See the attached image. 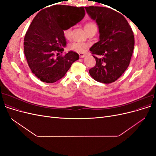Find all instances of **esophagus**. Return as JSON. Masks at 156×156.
I'll return each instance as SVG.
<instances>
[{
  "mask_svg": "<svg viewBox=\"0 0 156 156\" xmlns=\"http://www.w3.org/2000/svg\"><path fill=\"white\" fill-rule=\"evenodd\" d=\"M79 56L81 58H84V56H85V55H86L85 54L83 53H79Z\"/></svg>",
  "mask_w": 156,
  "mask_h": 156,
  "instance_id": "esophagus-1",
  "label": "esophagus"
}]
</instances>
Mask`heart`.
<instances>
[{"label":"heart","instance_id":"b5f03b06","mask_svg":"<svg viewBox=\"0 0 156 156\" xmlns=\"http://www.w3.org/2000/svg\"><path fill=\"white\" fill-rule=\"evenodd\" d=\"M84 29L88 33L93 30H97V27L95 23L93 22H88L85 23L84 25ZM71 31L72 29L71 28H66L63 30V34L66 38H69L71 36ZM89 45L88 44H83V43H79V42H73L72 44H70L69 46V49L72 51L77 52V53H84L88 49Z\"/></svg>","mask_w":156,"mask_h":156}]
</instances>
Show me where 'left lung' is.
<instances>
[{"label":"left lung","mask_w":156,"mask_h":156,"mask_svg":"<svg viewBox=\"0 0 156 156\" xmlns=\"http://www.w3.org/2000/svg\"><path fill=\"white\" fill-rule=\"evenodd\" d=\"M87 13L95 20L99 28L100 40L90 51L96 64L89 69L91 77L105 84L115 82L124 73L133 54V32L126 18L111 8L86 7Z\"/></svg>","instance_id":"8db88e82"}]
</instances>
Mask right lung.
<instances>
[{"mask_svg": "<svg viewBox=\"0 0 156 156\" xmlns=\"http://www.w3.org/2000/svg\"><path fill=\"white\" fill-rule=\"evenodd\" d=\"M84 15L83 7L54 5L41 10L32 20L24 38V53L32 72L42 82L58 81L79 58L73 51L58 55L66 45L63 30L77 24ZM73 18L76 20L66 25L65 23Z\"/></svg>", "mask_w": 156, "mask_h": 156, "instance_id": "1", "label": "right lung"}]
</instances>
